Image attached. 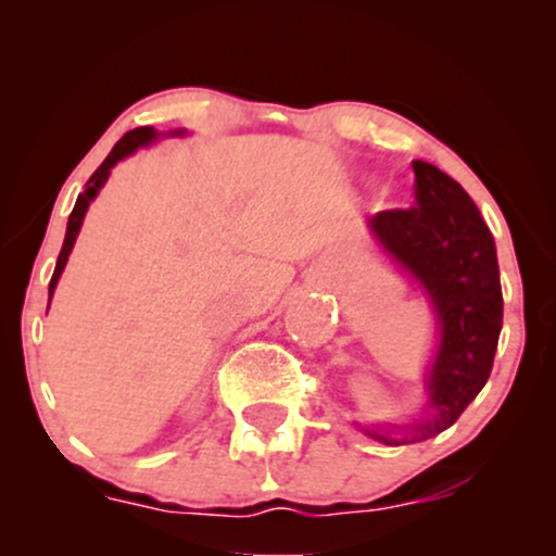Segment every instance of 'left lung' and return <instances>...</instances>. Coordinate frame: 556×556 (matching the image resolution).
Returning <instances> with one entry per match:
<instances>
[{
    "label": "left lung",
    "instance_id": "obj_1",
    "mask_svg": "<svg viewBox=\"0 0 556 556\" xmlns=\"http://www.w3.org/2000/svg\"><path fill=\"white\" fill-rule=\"evenodd\" d=\"M416 203L368 219L374 238L429 292L442 342L429 376L431 418L394 429L363 426L381 444L433 439L463 416L489 381L502 331V285L486 222L463 185L429 162H413Z\"/></svg>",
    "mask_w": 556,
    "mask_h": 556
}]
</instances>
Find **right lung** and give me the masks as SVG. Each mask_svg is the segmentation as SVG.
<instances>
[{
	"instance_id": "obj_1",
	"label": "right lung",
	"mask_w": 556,
	"mask_h": 556,
	"mask_svg": "<svg viewBox=\"0 0 556 556\" xmlns=\"http://www.w3.org/2000/svg\"><path fill=\"white\" fill-rule=\"evenodd\" d=\"M154 138H156V130H154V127H136V130L125 132V136L119 138L117 143H114V149L110 151V156H106L104 162H101V167L96 169L93 175H91V180H88L86 190H83V193L78 195V201H75L73 214H70L65 242H62V251H60V258H56V266H54V274H52V282H49V300H52V292H54V287H56V279H60L62 269H65L70 251H73V245H75V238H78L80 225H83V216H86L88 203L93 201L96 193H99V190H101V185L106 182V177H110V169L114 167V164L119 162V159L130 156L132 151H138L140 146L151 143V140H154Z\"/></svg>"
}]
</instances>
